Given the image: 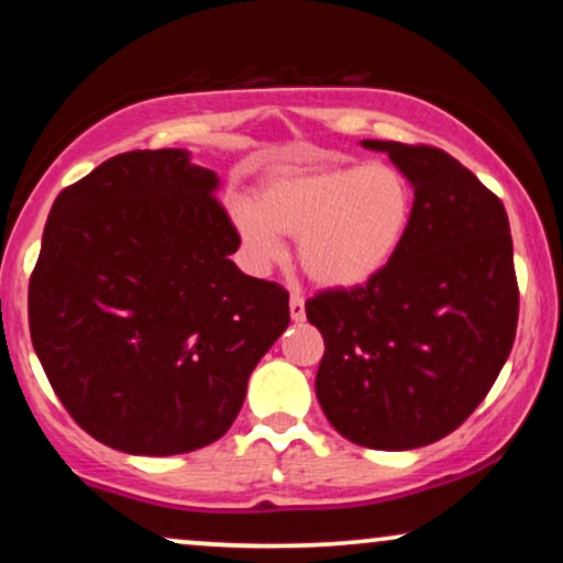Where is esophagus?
Here are the masks:
<instances>
[{
  "label": "esophagus",
  "mask_w": 563,
  "mask_h": 563,
  "mask_svg": "<svg viewBox=\"0 0 563 563\" xmlns=\"http://www.w3.org/2000/svg\"><path fill=\"white\" fill-rule=\"evenodd\" d=\"M288 307H290V320L301 322L303 314H307V312H303V296L301 294H290Z\"/></svg>",
  "instance_id": "esophagus-1"
}]
</instances>
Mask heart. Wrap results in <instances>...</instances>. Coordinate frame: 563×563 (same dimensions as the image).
Masks as SVG:
<instances>
[{
	"mask_svg": "<svg viewBox=\"0 0 563 563\" xmlns=\"http://www.w3.org/2000/svg\"><path fill=\"white\" fill-rule=\"evenodd\" d=\"M416 217V190L391 164L280 169L254 200L232 203V224L256 269L283 262V235H299V264L320 288L367 286L397 260Z\"/></svg>",
	"mask_w": 563,
	"mask_h": 563,
	"instance_id": "1",
	"label": "heart"
}]
</instances>
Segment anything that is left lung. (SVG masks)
Returning <instances> with one entry per match:
<instances>
[{
	"label": "left lung",
	"instance_id": "8db88e82",
	"mask_svg": "<svg viewBox=\"0 0 563 563\" xmlns=\"http://www.w3.org/2000/svg\"><path fill=\"white\" fill-rule=\"evenodd\" d=\"M416 190L399 256L367 286L322 290L307 320L325 339L314 391L349 442L412 450L455 431L493 389L519 320L500 198L431 145L363 140Z\"/></svg>",
	"mask_w": 563,
	"mask_h": 563
}]
</instances>
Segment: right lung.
<instances>
[{
    "label": "right lung",
    "mask_w": 563,
    "mask_h": 563,
    "mask_svg": "<svg viewBox=\"0 0 563 563\" xmlns=\"http://www.w3.org/2000/svg\"><path fill=\"white\" fill-rule=\"evenodd\" d=\"M219 177L179 147L108 158L55 198L29 283L36 357L76 423L129 455L217 442L290 322L243 275Z\"/></svg>",
    "instance_id": "add662e5"
}]
</instances>
